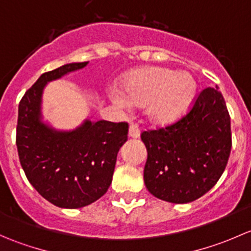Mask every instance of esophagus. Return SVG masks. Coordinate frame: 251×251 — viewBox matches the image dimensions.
Instances as JSON below:
<instances>
[{
    "mask_svg": "<svg viewBox=\"0 0 251 251\" xmlns=\"http://www.w3.org/2000/svg\"><path fill=\"white\" fill-rule=\"evenodd\" d=\"M140 135H141V131L136 125H131L130 127H128V136H130L131 138H138L140 137Z\"/></svg>",
    "mask_w": 251,
    "mask_h": 251,
    "instance_id": "34e87169",
    "label": "esophagus"
}]
</instances>
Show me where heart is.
<instances>
[{
    "label": "heart",
    "instance_id": "1",
    "mask_svg": "<svg viewBox=\"0 0 251 251\" xmlns=\"http://www.w3.org/2000/svg\"><path fill=\"white\" fill-rule=\"evenodd\" d=\"M197 81L188 72L163 67H144L124 75L120 88L109 92L111 102L120 108L144 105V116L155 126H168L191 108Z\"/></svg>",
    "mask_w": 251,
    "mask_h": 251
}]
</instances>
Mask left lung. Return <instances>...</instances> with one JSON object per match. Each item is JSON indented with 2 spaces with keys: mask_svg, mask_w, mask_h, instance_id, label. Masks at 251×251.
<instances>
[{
  "mask_svg": "<svg viewBox=\"0 0 251 251\" xmlns=\"http://www.w3.org/2000/svg\"><path fill=\"white\" fill-rule=\"evenodd\" d=\"M147 148L144 183L161 201L186 204L216 184L231 153V119L219 90L205 88L186 116L141 135Z\"/></svg>",
  "mask_w": 251,
  "mask_h": 251,
  "instance_id": "obj_1",
  "label": "left lung"
}]
</instances>
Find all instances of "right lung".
<instances>
[{"label":"right lung","instance_id":"obj_1","mask_svg":"<svg viewBox=\"0 0 251 251\" xmlns=\"http://www.w3.org/2000/svg\"><path fill=\"white\" fill-rule=\"evenodd\" d=\"M88 62L69 63L42 74L25 92L18 109L17 148L27 179L58 207L78 209L98 201L109 188L119 149L128 125L86 119L74 130H57L42 120L46 85Z\"/></svg>","mask_w":251,"mask_h":251}]
</instances>
